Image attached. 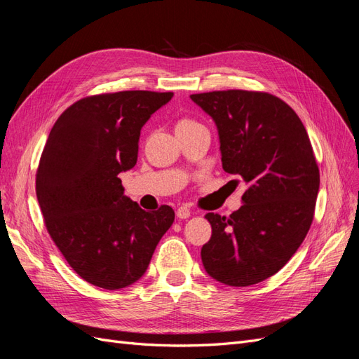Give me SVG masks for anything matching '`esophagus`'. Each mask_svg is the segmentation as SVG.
Segmentation results:
<instances>
[{
    "label": "esophagus",
    "instance_id": "1",
    "mask_svg": "<svg viewBox=\"0 0 359 359\" xmlns=\"http://www.w3.org/2000/svg\"><path fill=\"white\" fill-rule=\"evenodd\" d=\"M190 210L187 208V206H180V208L177 210V217L178 219H189L190 217Z\"/></svg>",
    "mask_w": 359,
    "mask_h": 359
}]
</instances>
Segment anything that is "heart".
I'll list each match as a JSON object with an SVG mask.
<instances>
[{
  "label": "heart",
  "instance_id": "heart-1",
  "mask_svg": "<svg viewBox=\"0 0 359 359\" xmlns=\"http://www.w3.org/2000/svg\"><path fill=\"white\" fill-rule=\"evenodd\" d=\"M189 124H193V121H190V119H181V121L177 124V127H180V126H189Z\"/></svg>",
  "mask_w": 359,
  "mask_h": 359
}]
</instances>
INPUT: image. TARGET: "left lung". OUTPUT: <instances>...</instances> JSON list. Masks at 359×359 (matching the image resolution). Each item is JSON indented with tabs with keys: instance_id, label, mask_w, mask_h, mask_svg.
<instances>
[{
	"instance_id": "left-lung-1",
	"label": "left lung",
	"mask_w": 359,
	"mask_h": 359,
	"mask_svg": "<svg viewBox=\"0 0 359 359\" xmlns=\"http://www.w3.org/2000/svg\"><path fill=\"white\" fill-rule=\"evenodd\" d=\"M190 99L214 119L224 172L247 184L240 210L205 215L212 235L202 264L227 286L260 283L289 262L313 222L320 177L307 130L268 93L227 90Z\"/></svg>"
}]
</instances>
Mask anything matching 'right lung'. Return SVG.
<instances>
[{
    "instance_id": "right-lung-1",
    "label": "right lung",
    "mask_w": 359,
    "mask_h": 359,
    "mask_svg": "<svg viewBox=\"0 0 359 359\" xmlns=\"http://www.w3.org/2000/svg\"><path fill=\"white\" fill-rule=\"evenodd\" d=\"M173 93L119 91L81 99L61 114L43 148L36 193L46 229L88 283L107 290L145 274L175 212H148L124 194L119 173L137 161L140 130Z\"/></svg>"
}]
</instances>
